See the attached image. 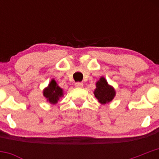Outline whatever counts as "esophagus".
I'll list each match as a JSON object with an SVG mask.
<instances>
[{"label":"esophagus","mask_w":159,"mask_h":159,"mask_svg":"<svg viewBox=\"0 0 159 159\" xmlns=\"http://www.w3.org/2000/svg\"><path fill=\"white\" fill-rule=\"evenodd\" d=\"M75 86L76 88H81L83 86V83L82 82H76L75 84Z\"/></svg>","instance_id":"34e87169"}]
</instances>
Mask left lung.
Listing matches in <instances>:
<instances>
[{
  "mask_svg": "<svg viewBox=\"0 0 159 159\" xmlns=\"http://www.w3.org/2000/svg\"><path fill=\"white\" fill-rule=\"evenodd\" d=\"M94 94L99 102L102 104H106L114 98L115 91L113 88L108 85L105 78L102 77L96 83V89L94 91Z\"/></svg>",
  "mask_w": 159,
  "mask_h": 159,
  "instance_id": "1",
  "label": "left lung"
}]
</instances>
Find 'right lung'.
I'll use <instances>...</instances> for the list:
<instances>
[{"instance_id": "add662e5", "label": "right lung", "mask_w": 159, "mask_h": 159, "mask_svg": "<svg viewBox=\"0 0 159 159\" xmlns=\"http://www.w3.org/2000/svg\"><path fill=\"white\" fill-rule=\"evenodd\" d=\"M63 95V90L57 86V82L54 79L51 80L48 87L44 89V96L49 101L50 103L55 104L59 100V98Z\"/></svg>"}]
</instances>
